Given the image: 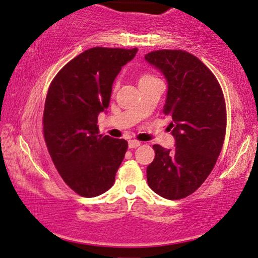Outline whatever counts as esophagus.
<instances>
[{
  "label": "esophagus",
  "mask_w": 258,
  "mask_h": 258,
  "mask_svg": "<svg viewBox=\"0 0 258 258\" xmlns=\"http://www.w3.org/2000/svg\"><path fill=\"white\" fill-rule=\"evenodd\" d=\"M140 141H137V140H130L128 141V147L131 148V150H133V148H137L140 146Z\"/></svg>",
  "instance_id": "esophagus-1"
}]
</instances>
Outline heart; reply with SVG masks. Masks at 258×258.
<instances>
[{
	"mask_svg": "<svg viewBox=\"0 0 258 258\" xmlns=\"http://www.w3.org/2000/svg\"><path fill=\"white\" fill-rule=\"evenodd\" d=\"M153 79H157V78H155L154 76L150 75V74H141L140 77H139V85L144 84V83H147V82L153 81Z\"/></svg>",
	"mask_w": 258,
	"mask_h": 258,
	"instance_id": "b5f03b06",
	"label": "heart"
}]
</instances>
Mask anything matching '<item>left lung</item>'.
<instances>
[{
    "label": "left lung",
    "instance_id": "obj_1",
    "mask_svg": "<svg viewBox=\"0 0 258 258\" xmlns=\"http://www.w3.org/2000/svg\"><path fill=\"white\" fill-rule=\"evenodd\" d=\"M167 82L162 112L172 118L175 147L154 145L147 182L168 200L194 193L212 172L226 136V104L221 86L202 61L182 50H158L145 55Z\"/></svg>",
    "mask_w": 258,
    "mask_h": 258
}]
</instances>
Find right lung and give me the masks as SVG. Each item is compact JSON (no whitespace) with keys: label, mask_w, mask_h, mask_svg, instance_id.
<instances>
[{"label":"right lung","mask_w":258,"mask_h":258,"mask_svg":"<svg viewBox=\"0 0 258 258\" xmlns=\"http://www.w3.org/2000/svg\"><path fill=\"white\" fill-rule=\"evenodd\" d=\"M138 49L92 48L58 72L46 94L43 132L64 182L84 198L110 189L127 141L99 134L98 115L108 107L112 85Z\"/></svg>","instance_id":"right-lung-1"}]
</instances>
